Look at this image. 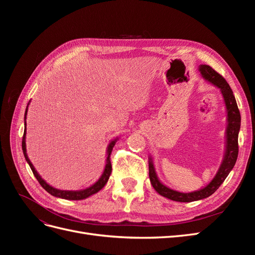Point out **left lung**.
<instances>
[{"label": "left lung", "instance_id": "left-lung-1", "mask_svg": "<svg viewBox=\"0 0 255 255\" xmlns=\"http://www.w3.org/2000/svg\"><path fill=\"white\" fill-rule=\"evenodd\" d=\"M200 71L203 78L212 83L215 86L220 88L222 96L225 98V102L228 111V128H227V151L225 159H223L220 169L217 174L215 175L213 181L207 185L203 189L198 191L189 192V194H184V192H179L166 187L165 185L161 184L154 170L152 164V159L149 160V176L153 188L155 189L160 196L168 198L173 201L177 202H192L197 200H201L204 198L210 197L214 192L219 188L220 185L225 182L230 171L232 170L236 159L238 156V133L241 128V113H239L238 106L236 103L235 97L233 91L231 89L230 85L225 80L222 75H220L217 71L207 65L200 66Z\"/></svg>", "mask_w": 255, "mask_h": 255}]
</instances>
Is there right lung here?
I'll return each mask as SVG.
<instances>
[{"instance_id": "1", "label": "right lung", "mask_w": 255, "mask_h": 255, "mask_svg": "<svg viewBox=\"0 0 255 255\" xmlns=\"http://www.w3.org/2000/svg\"><path fill=\"white\" fill-rule=\"evenodd\" d=\"M26 113L27 110L25 111V117H26ZM25 135H26V130H24V134H23V139H22V150H23V154H24V157L26 159V161L28 163L30 169H32V171L35 175V177L37 179V181L39 182V184L41 186L47 190L49 194H51L54 197H58V198H63V199H67V200H83L85 198H88L89 196L96 194L99 190H101L104 186L105 184L107 183L110 179V175L112 173V163H111V154L113 151V148L115 146L116 140L112 141L109 145V149H107V158H106V166L104 169V172L102 174V176L100 177L99 181L97 183H95L92 186H90L89 188H86L84 190H80V191H68V190H59L56 188H53L52 186H50L49 184H47L44 182V180L41 179V176L37 173V171L35 170V168L33 166V164L30 163V160L27 157V154H26V148H25Z\"/></svg>"}]
</instances>
